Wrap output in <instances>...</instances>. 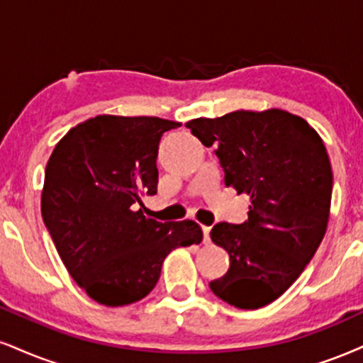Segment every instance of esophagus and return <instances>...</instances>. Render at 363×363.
<instances>
[{
  "label": "esophagus",
  "instance_id": "1",
  "mask_svg": "<svg viewBox=\"0 0 363 363\" xmlns=\"http://www.w3.org/2000/svg\"><path fill=\"white\" fill-rule=\"evenodd\" d=\"M201 228H203V242L204 243H209V231H211V226L203 225V226H201Z\"/></svg>",
  "mask_w": 363,
  "mask_h": 363
}]
</instances>
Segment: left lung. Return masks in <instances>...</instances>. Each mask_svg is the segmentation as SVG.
Here are the masks:
<instances>
[{
  "label": "left lung",
  "mask_w": 363,
  "mask_h": 363,
  "mask_svg": "<svg viewBox=\"0 0 363 363\" xmlns=\"http://www.w3.org/2000/svg\"><path fill=\"white\" fill-rule=\"evenodd\" d=\"M215 145L225 184L250 196L248 220L213 226V243L230 255L223 277L209 282L240 309L264 308L301 276L326 233L333 172L325 143L289 111L238 110L186 123Z\"/></svg>",
  "instance_id": "1"
}]
</instances>
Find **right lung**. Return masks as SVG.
I'll list each match as a JSON object with an SVG mask.
<instances>
[{"label": "right lung", "mask_w": 363, "mask_h": 363, "mask_svg": "<svg viewBox=\"0 0 363 363\" xmlns=\"http://www.w3.org/2000/svg\"><path fill=\"white\" fill-rule=\"evenodd\" d=\"M177 121L99 115L59 140L45 167L42 218L60 260L96 303H137L155 287L174 248L198 245L196 221L143 215L142 198L157 193L160 137Z\"/></svg>", "instance_id": "obj_1"}]
</instances>
